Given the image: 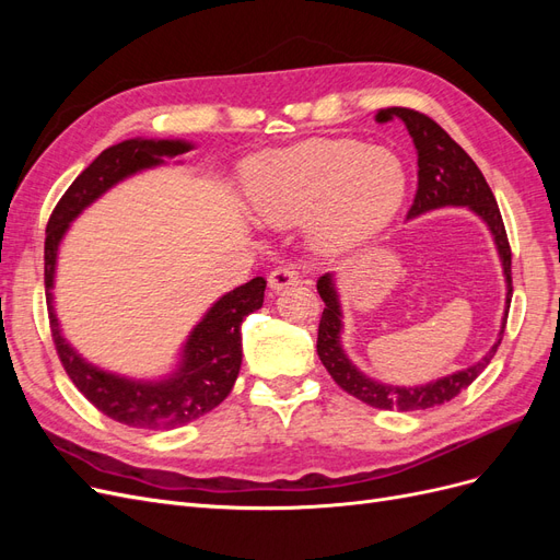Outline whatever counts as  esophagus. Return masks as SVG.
I'll list each match as a JSON object with an SVG mask.
<instances>
[{"label": "esophagus", "instance_id": "esophagus-1", "mask_svg": "<svg viewBox=\"0 0 560 560\" xmlns=\"http://www.w3.org/2000/svg\"><path fill=\"white\" fill-rule=\"evenodd\" d=\"M299 282V270L292 264H282L270 270L268 276V284L270 290H284V287L296 284Z\"/></svg>", "mask_w": 560, "mask_h": 560}]
</instances>
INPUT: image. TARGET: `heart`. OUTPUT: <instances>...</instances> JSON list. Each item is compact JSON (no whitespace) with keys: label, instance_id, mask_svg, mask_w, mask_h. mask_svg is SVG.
Here are the masks:
<instances>
[{"label":"heart","instance_id":"b5f03b06","mask_svg":"<svg viewBox=\"0 0 560 560\" xmlns=\"http://www.w3.org/2000/svg\"><path fill=\"white\" fill-rule=\"evenodd\" d=\"M247 200L266 222L292 224L313 212L325 249H350L376 235L404 198V167L383 147L313 138L268 151L245 171Z\"/></svg>","mask_w":560,"mask_h":560}]
</instances>
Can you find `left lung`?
<instances>
[{"label":"left lung","mask_w":560,"mask_h":560,"mask_svg":"<svg viewBox=\"0 0 560 560\" xmlns=\"http://www.w3.org/2000/svg\"><path fill=\"white\" fill-rule=\"evenodd\" d=\"M401 118L409 128V135L413 138V144L418 149V189L413 196V206L409 208L406 217H416L434 208L444 206H467L469 210L477 212L483 222L488 224L490 233H493L502 268L506 276V306L512 303V247L510 238H506L502 214L498 208V200L490 191V186L481 171L467 154L465 149L457 144L451 135L439 126L428 114L409 109V107H387L376 114L378 124L395 121ZM317 292L325 301V311L319 317L317 327V354L322 364L329 371V376L336 381L338 387H343L348 395L358 397L360 401L374 406V409H399V411H425L432 406H442L444 401H451L479 378L481 371L493 360L498 352V346L502 343L504 327L500 331L498 343L490 348V352L481 362L474 366L457 371L453 376H446L436 383L422 385V387H393L381 385L362 376L354 369L341 350V306H338V296L334 290L331 276H322L317 280ZM506 325V319H504Z\"/></svg>","instance_id":"1"}]
</instances>
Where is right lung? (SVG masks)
<instances>
[{
  "label": "right lung",
  "instance_id": "obj_1",
  "mask_svg": "<svg viewBox=\"0 0 560 560\" xmlns=\"http://www.w3.org/2000/svg\"><path fill=\"white\" fill-rule=\"evenodd\" d=\"M191 144L171 140H126L105 149L86 171H83L70 189L62 194L58 206L50 212L44 243V284L48 303V325L54 346L67 376L72 378L79 393L86 397L97 411L107 418L124 422L130 428L144 430H173L200 418L222 404L238 378L243 362L241 322L245 315L261 308L264 278L235 287L233 292L219 299L200 325L191 331L184 346V362L171 381L163 383H135L105 374L83 362L79 354L65 343L58 319L50 306V287L56 273V254L60 238L72 219L91 202L105 194L109 186L124 177L163 163V156H179Z\"/></svg>",
  "mask_w": 560,
  "mask_h": 560
}]
</instances>
